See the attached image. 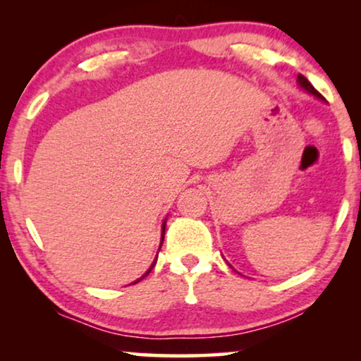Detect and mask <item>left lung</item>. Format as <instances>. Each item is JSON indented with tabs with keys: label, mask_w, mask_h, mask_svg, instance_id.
I'll return each instance as SVG.
<instances>
[{
	"label": "left lung",
	"mask_w": 361,
	"mask_h": 361,
	"mask_svg": "<svg viewBox=\"0 0 361 361\" xmlns=\"http://www.w3.org/2000/svg\"><path fill=\"white\" fill-rule=\"evenodd\" d=\"M298 83H299V87L302 88V90L310 93V95H314L315 98H319V100H324V97L320 95V93H319L317 90H315V88H314L312 85H310V82L307 80V78H305L304 75H300V73L298 75Z\"/></svg>",
	"instance_id": "left-lung-1"
}]
</instances>
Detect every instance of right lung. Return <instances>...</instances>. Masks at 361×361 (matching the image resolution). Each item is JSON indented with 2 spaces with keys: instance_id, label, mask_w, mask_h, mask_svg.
<instances>
[{
  "instance_id": "obj_1",
  "label": "right lung",
  "mask_w": 361,
  "mask_h": 361,
  "mask_svg": "<svg viewBox=\"0 0 361 361\" xmlns=\"http://www.w3.org/2000/svg\"><path fill=\"white\" fill-rule=\"evenodd\" d=\"M166 221H167V219H164V221H162V226H161V245H159V250H161V246H162V241H164V233H166ZM157 253H159V251H157ZM156 261H157V255H156V258H154V261H152V264L149 266V269H147V271H146V273H145V274H142L140 279H136V281H135V283H131V284H136V283H140V281H141L142 278H146V276L151 273V269H152V268H154V266H156Z\"/></svg>"
}]
</instances>
